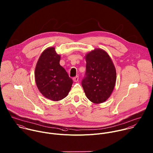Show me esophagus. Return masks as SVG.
<instances>
[{
    "instance_id": "1",
    "label": "esophagus",
    "mask_w": 153,
    "mask_h": 153,
    "mask_svg": "<svg viewBox=\"0 0 153 153\" xmlns=\"http://www.w3.org/2000/svg\"><path fill=\"white\" fill-rule=\"evenodd\" d=\"M73 81H74V82H78V80H79V77H78V76L74 77L73 79Z\"/></svg>"
}]
</instances>
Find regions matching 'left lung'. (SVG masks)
Wrapping results in <instances>:
<instances>
[{
	"instance_id": "8db88e82",
	"label": "left lung",
	"mask_w": 153,
	"mask_h": 153,
	"mask_svg": "<svg viewBox=\"0 0 153 153\" xmlns=\"http://www.w3.org/2000/svg\"><path fill=\"white\" fill-rule=\"evenodd\" d=\"M86 71L82 85L86 97L95 104L105 102L114 90L116 71L108 54L95 49L85 56Z\"/></svg>"
}]
</instances>
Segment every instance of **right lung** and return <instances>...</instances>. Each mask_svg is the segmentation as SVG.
Segmentation results:
<instances>
[{
	"mask_svg": "<svg viewBox=\"0 0 153 153\" xmlns=\"http://www.w3.org/2000/svg\"><path fill=\"white\" fill-rule=\"evenodd\" d=\"M60 58L55 48H48L42 53L35 68L38 89L45 98L54 101L66 97L73 84V80L59 64Z\"/></svg>",
	"mask_w": 153,
	"mask_h": 153,
	"instance_id": "add662e5",
	"label": "right lung"
}]
</instances>
